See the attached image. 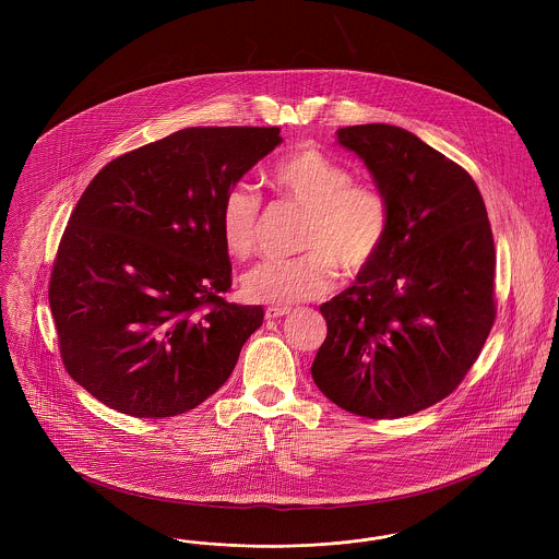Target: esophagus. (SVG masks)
<instances>
[{
  "mask_svg": "<svg viewBox=\"0 0 559 559\" xmlns=\"http://www.w3.org/2000/svg\"><path fill=\"white\" fill-rule=\"evenodd\" d=\"M289 312H292V308H287V306H272V308L266 310V319H281V317H285Z\"/></svg>",
  "mask_w": 559,
  "mask_h": 559,
  "instance_id": "obj_1",
  "label": "esophagus"
}]
</instances>
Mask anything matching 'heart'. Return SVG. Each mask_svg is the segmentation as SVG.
Listing matches in <instances>:
<instances>
[{
	"instance_id": "1",
	"label": "heart",
	"mask_w": 559,
	"mask_h": 559,
	"mask_svg": "<svg viewBox=\"0 0 559 559\" xmlns=\"http://www.w3.org/2000/svg\"><path fill=\"white\" fill-rule=\"evenodd\" d=\"M352 169L312 144H301L270 171L272 187L293 205L306 210L297 247L306 253L266 260L242 276L251 301L295 304L329 292L337 266L360 276L377 262L388 233L390 207L383 192L354 182ZM262 199L255 188L235 185L219 207V235L235 258H249L260 237Z\"/></svg>"
}]
</instances>
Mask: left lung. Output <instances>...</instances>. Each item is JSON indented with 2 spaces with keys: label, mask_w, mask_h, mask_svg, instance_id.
<instances>
[{
  "label": "left lung",
  "mask_w": 559,
  "mask_h": 559,
  "mask_svg": "<svg viewBox=\"0 0 559 559\" xmlns=\"http://www.w3.org/2000/svg\"><path fill=\"white\" fill-rule=\"evenodd\" d=\"M388 199L390 233L365 274L320 306V392L369 419L447 399L478 360L497 317L495 240L474 178L388 123L337 130Z\"/></svg>",
  "instance_id": "8db88e82"
}]
</instances>
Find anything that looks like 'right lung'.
Masks as SVG:
<instances>
[{"label":"right lung","mask_w":559,"mask_h":559,"mask_svg":"<svg viewBox=\"0 0 559 559\" xmlns=\"http://www.w3.org/2000/svg\"><path fill=\"white\" fill-rule=\"evenodd\" d=\"M281 140V128H187L110 160L85 188L48 297L64 369L94 399L163 419L226 383L264 310L224 299L219 207Z\"/></svg>","instance_id":"obj_1"}]
</instances>
